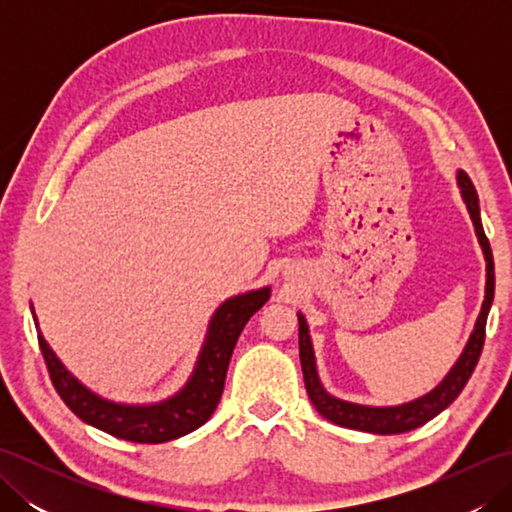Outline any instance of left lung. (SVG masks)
Returning <instances> with one entry per match:
<instances>
[{
	"label": "left lung",
	"mask_w": 512,
	"mask_h": 512,
	"mask_svg": "<svg viewBox=\"0 0 512 512\" xmlns=\"http://www.w3.org/2000/svg\"><path fill=\"white\" fill-rule=\"evenodd\" d=\"M458 187L462 193V200L469 209V215L475 226L477 242L482 246V253L486 259V295L480 310V317L475 321V328L466 341L464 350L458 361L449 369V374L444 376L440 383L433 387L429 394H424L416 400L402 402V405L394 407H369V405H358V402L341 400L325 391L321 385V378L317 372V361H314V350L310 341V330L306 317L297 312L299 317V358H301V369H303V380H306V391L312 400V405L325 420H330L339 427L345 429H356V431H367V433H378V436H391V433H405L411 429L422 427L424 422H429L438 416L440 411L447 409L451 402L460 396L464 385L469 383L473 369L480 361L482 347H484V336H486V317L493 306V295H495V266H493V253L491 244L484 235L482 217H480V200H477V191L473 187L471 178L460 169L458 171Z\"/></svg>",
	"instance_id": "obj_1"
}]
</instances>
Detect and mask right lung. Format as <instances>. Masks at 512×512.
Listing matches in <instances>:
<instances>
[{"mask_svg": "<svg viewBox=\"0 0 512 512\" xmlns=\"http://www.w3.org/2000/svg\"><path fill=\"white\" fill-rule=\"evenodd\" d=\"M268 299V286L226 299L213 312L200 356L195 361L187 385L178 394L160 402H151V405H123V402H114L94 394L79 378L70 374V369H65L41 332L39 347L43 358H46L54 389L59 391L65 405L83 422L110 433L114 438L138 444H160L187 436V433L202 427L213 416L217 402L222 398L226 369L231 363L239 334H242L248 319ZM32 314H35V310H32Z\"/></svg>", "mask_w": 512, "mask_h": 512, "instance_id": "add662e5", "label": "right lung"}]
</instances>
